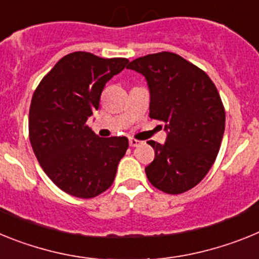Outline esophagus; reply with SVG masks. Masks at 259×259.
Segmentation results:
<instances>
[{
    "mask_svg": "<svg viewBox=\"0 0 259 259\" xmlns=\"http://www.w3.org/2000/svg\"><path fill=\"white\" fill-rule=\"evenodd\" d=\"M140 144H141V141L136 140V139H134V137H131V139H130V145H131L132 148H135V146H139Z\"/></svg>",
    "mask_w": 259,
    "mask_h": 259,
    "instance_id": "obj_1",
    "label": "esophagus"
}]
</instances>
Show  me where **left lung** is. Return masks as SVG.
Wrapping results in <instances>:
<instances>
[{
	"mask_svg": "<svg viewBox=\"0 0 259 259\" xmlns=\"http://www.w3.org/2000/svg\"><path fill=\"white\" fill-rule=\"evenodd\" d=\"M127 68L145 76L149 116L167 131L164 145L149 141L155 157L146 176L164 193H184L206 176L221 148L226 111L218 89L205 71L171 52L136 58Z\"/></svg>",
	"mask_w": 259,
	"mask_h": 259,
	"instance_id": "obj_1",
	"label": "left lung"
}]
</instances>
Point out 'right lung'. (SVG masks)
I'll list each match as a JSON object with an SVG mask.
<instances>
[{
  "label": "right lung",
  "mask_w": 259,
  "mask_h": 259,
  "mask_svg": "<svg viewBox=\"0 0 259 259\" xmlns=\"http://www.w3.org/2000/svg\"><path fill=\"white\" fill-rule=\"evenodd\" d=\"M128 59L70 53L42 77L29 107V141L54 184L79 198L109 189L128 149L124 136L98 137L87 120L100 106L105 84Z\"/></svg>",
  "instance_id": "1"
}]
</instances>
